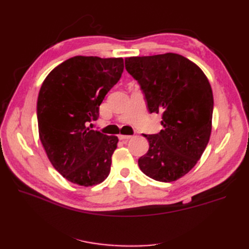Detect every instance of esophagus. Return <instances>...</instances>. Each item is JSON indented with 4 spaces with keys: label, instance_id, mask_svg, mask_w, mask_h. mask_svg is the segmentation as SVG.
<instances>
[{
    "label": "esophagus",
    "instance_id": "obj_1",
    "mask_svg": "<svg viewBox=\"0 0 249 249\" xmlns=\"http://www.w3.org/2000/svg\"><path fill=\"white\" fill-rule=\"evenodd\" d=\"M119 140H123V141H127L129 139L132 138V136H130V135H119L118 136Z\"/></svg>",
    "mask_w": 249,
    "mask_h": 249
}]
</instances>
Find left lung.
Returning <instances> with one entry per match:
<instances>
[{
	"instance_id": "8db88e82",
	"label": "left lung",
	"mask_w": 249,
	"mask_h": 249,
	"mask_svg": "<svg viewBox=\"0 0 249 249\" xmlns=\"http://www.w3.org/2000/svg\"><path fill=\"white\" fill-rule=\"evenodd\" d=\"M125 70L145 95L150 113H162L164 129L144 135L147 153L139 158L141 171L169 183L189 172L208 145L213 115V92L206 74L189 59L175 53L130 57Z\"/></svg>"
}]
</instances>
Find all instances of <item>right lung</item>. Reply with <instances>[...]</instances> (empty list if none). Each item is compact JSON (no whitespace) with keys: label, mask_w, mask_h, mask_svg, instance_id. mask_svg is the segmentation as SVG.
Wrapping results in <instances>:
<instances>
[{"label":"right lung","mask_w":249,"mask_h":249,"mask_svg":"<svg viewBox=\"0 0 249 249\" xmlns=\"http://www.w3.org/2000/svg\"><path fill=\"white\" fill-rule=\"evenodd\" d=\"M124 71L123 58L76 56L44 79L37 100L41 144L54 168L89 187L107 178L118 138L90 130L100 105Z\"/></svg>","instance_id":"add662e5"}]
</instances>
